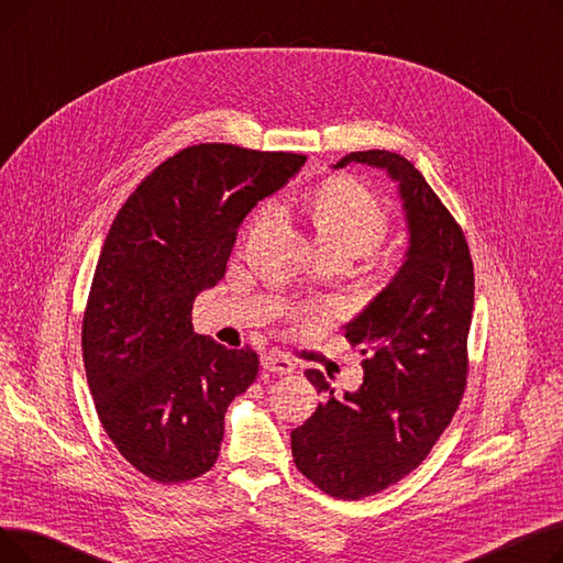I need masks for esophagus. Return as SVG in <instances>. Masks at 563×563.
I'll list each match as a JSON object with an SVG mask.
<instances>
[{"instance_id":"esophagus-1","label":"esophagus","mask_w":563,"mask_h":563,"mask_svg":"<svg viewBox=\"0 0 563 563\" xmlns=\"http://www.w3.org/2000/svg\"><path fill=\"white\" fill-rule=\"evenodd\" d=\"M262 367L266 372H274V374H291L294 369H297V363H294L291 358L283 356L280 351H269L266 356L262 358Z\"/></svg>"}]
</instances>
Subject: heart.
Wrapping results in <instances>:
<instances>
[{
	"label": "heart",
	"mask_w": 563,
	"mask_h": 563,
	"mask_svg": "<svg viewBox=\"0 0 563 563\" xmlns=\"http://www.w3.org/2000/svg\"><path fill=\"white\" fill-rule=\"evenodd\" d=\"M274 212V205H264L257 219L266 221ZM308 214L321 251H349L356 257L374 249L388 228V214L378 198L349 180H333L314 191Z\"/></svg>",
	"instance_id": "obj_1"
}]
</instances>
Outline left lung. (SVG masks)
Masks as SVG:
<instances>
[{"label":"left lung","mask_w":563,"mask_h":563,"mask_svg":"<svg viewBox=\"0 0 563 563\" xmlns=\"http://www.w3.org/2000/svg\"><path fill=\"white\" fill-rule=\"evenodd\" d=\"M380 168L397 183L408 249L369 306L344 327L361 346L363 383L335 397L319 369L306 376L329 399L291 431V456L323 493L361 499L416 470L461 404L475 272L461 225L406 157L365 151L342 157Z\"/></svg>","instance_id":"8db88e82"}]
</instances>
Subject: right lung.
I'll return each mask as SVG.
<instances>
[{
  "mask_svg": "<svg viewBox=\"0 0 563 563\" xmlns=\"http://www.w3.org/2000/svg\"><path fill=\"white\" fill-rule=\"evenodd\" d=\"M303 164L294 153L191 145L115 214L88 291L81 351L107 435L145 477L180 484L217 463L225 410L260 361L249 346L194 333V301L225 276L246 214Z\"/></svg>",
  "mask_w": 563,
  "mask_h": 563,
  "instance_id": "right-lung-1",
  "label": "right lung"
}]
</instances>
